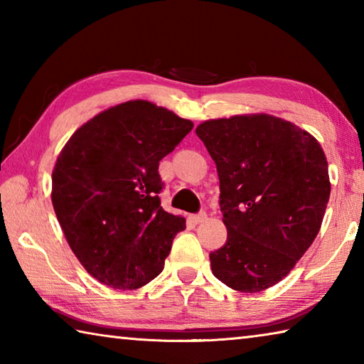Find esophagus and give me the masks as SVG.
<instances>
[{
	"instance_id": "1",
	"label": "esophagus",
	"mask_w": 364,
	"mask_h": 364,
	"mask_svg": "<svg viewBox=\"0 0 364 364\" xmlns=\"http://www.w3.org/2000/svg\"><path fill=\"white\" fill-rule=\"evenodd\" d=\"M207 218V213L205 212H200V213H196V215H191V221H193V223H202V221H204Z\"/></svg>"
}]
</instances>
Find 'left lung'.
I'll list each match as a JSON object with an SVG mask.
<instances>
[{
    "label": "left lung",
    "instance_id": "1",
    "mask_svg": "<svg viewBox=\"0 0 364 364\" xmlns=\"http://www.w3.org/2000/svg\"><path fill=\"white\" fill-rule=\"evenodd\" d=\"M217 165L226 244L212 273L239 292H260L291 273L315 241L331 194L316 138L268 114L215 119L196 128Z\"/></svg>",
    "mask_w": 364,
    "mask_h": 364
}]
</instances>
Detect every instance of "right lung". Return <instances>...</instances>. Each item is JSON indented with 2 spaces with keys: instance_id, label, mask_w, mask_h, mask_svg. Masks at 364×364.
Instances as JSON below:
<instances>
[{
  "instance_id": "obj_1",
  "label": "right lung",
  "mask_w": 364,
  "mask_h": 364,
  "mask_svg": "<svg viewBox=\"0 0 364 364\" xmlns=\"http://www.w3.org/2000/svg\"><path fill=\"white\" fill-rule=\"evenodd\" d=\"M194 123L149 101L122 102L72 134L51 200L70 249L102 284L132 291L162 273L186 220L165 212L159 162Z\"/></svg>"
}]
</instances>
